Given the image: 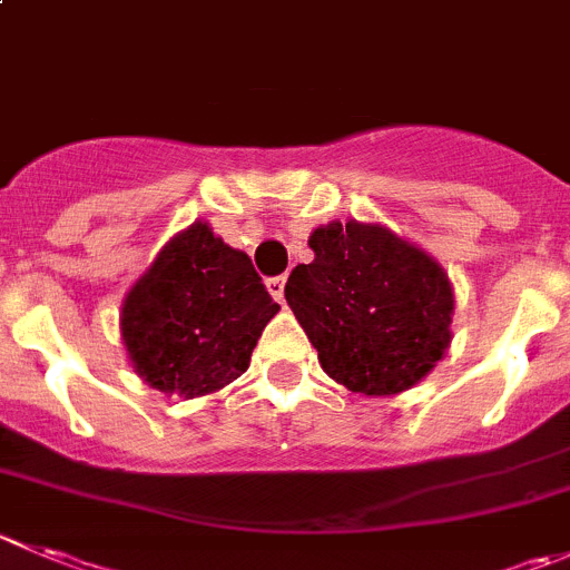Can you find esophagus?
<instances>
[{
	"instance_id": "34e87169",
	"label": "esophagus",
	"mask_w": 570,
	"mask_h": 570,
	"mask_svg": "<svg viewBox=\"0 0 570 570\" xmlns=\"http://www.w3.org/2000/svg\"><path fill=\"white\" fill-rule=\"evenodd\" d=\"M267 286H269V295H273L278 303H284V286H286L284 275H278V278H269Z\"/></svg>"
}]
</instances>
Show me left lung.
I'll return each instance as SVG.
<instances>
[{
    "label": "left lung",
    "mask_w": 570,
    "mask_h": 570,
    "mask_svg": "<svg viewBox=\"0 0 570 570\" xmlns=\"http://www.w3.org/2000/svg\"><path fill=\"white\" fill-rule=\"evenodd\" d=\"M286 281L325 373L362 395L412 390L449 353L454 286L434 256L379 223L320 225Z\"/></svg>",
    "instance_id": "8db88e82"
}]
</instances>
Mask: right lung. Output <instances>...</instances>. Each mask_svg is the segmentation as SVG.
I'll use <instances>...</instances> for the list:
<instances>
[{
    "label": "right lung",
    "instance_id": "1",
    "mask_svg": "<svg viewBox=\"0 0 570 570\" xmlns=\"http://www.w3.org/2000/svg\"><path fill=\"white\" fill-rule=\"evenodd\" d=\"M278 308L247 253L225 245L208 223H191L121 301V345L147 386L189 401L250 367Z\"/></svg>",
    "mask_w": 570,
    "mask_h": 570
}]
</instances>
